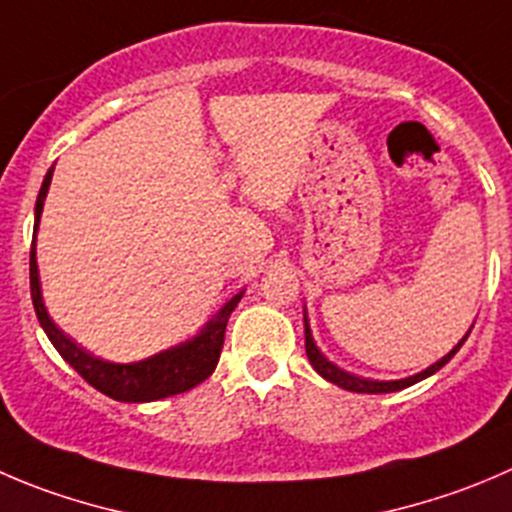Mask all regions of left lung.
Returning <instances> with one entry per match:
<instances>
[{
    "mask_svg": "<svg viewBox=\"0 0 512 512\" xmlns=\"http://www.w3.org/2000/svg\"><path fill=\"white\" fill-rule=\"evenodd\" d=\"M302 322H305V352H307V357H310V365L315 367L317 375H322L327 382L337 385V388L350 390V393H367V395L398 393V390L410 388V385H415V382H420V380H425V377L435 375V372H438L440 367L448 365L450 357H453L455 352H458L460 347H463V342L468 340L470 330H473V327H470L468 335H465L463 340H460L458 345H455L453 350L448 352V355H443L438 362H433V365H430V367H425L423 372H415V375L403 377V380H367V377H357V375H352V372L342 370V367H337L335 362H330L325 355H322L320 347L315 345V337H312L310 320H307V310H302Z\"/></svg>",
    "mask_w": 512,
    "mask_h": 512,
    "instance_id": "left-lung-1",
    "label": "left lung"
}]
</instances>
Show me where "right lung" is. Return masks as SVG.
I'll return each mask as SVG.
<instances>
[{
  "label": "right lung",
  "instance_id": "add662e5",
  "mask_svg": "<svg viewBox=\"0 0 512 512\" xmlns=\"http://www.w3.org/2000/svg\"><path fill=\"white\" fill-rule=\"evenodd\" d=\"M52 172L44 175L42 187H39L37 205H34V240L32 252H29V287H32V305L37 312V320L42 330L47 332L49 342L54 350L64 357V362L74 367L84 380L92 385L94 390L104 393L107 398L119 400V403H155V400L170 398V395H180L200 385L202 380L215 372L217 360H220L222 342H225V327L230 320L232 310L237 302L242 300L245 290L232 295L210 320L202 325L197 335L190 340L180 342L175 347L157 352V355L145 357L137 362H109L102 357H94L84 347L69 335H64L54 320L49 317L47 307H44L42 297V282H39V267H37V230L39 220H42L44 210V197H47L49 185H52Z\"/></svg>",
  "mask_w": 512,
  "mask_h": 512
}]
</instances>
